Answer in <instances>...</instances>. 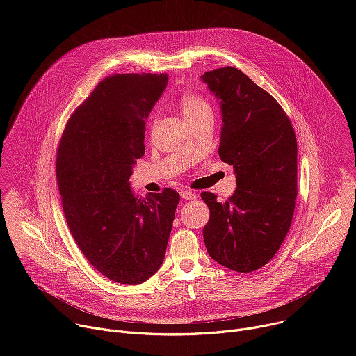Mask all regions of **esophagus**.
<instances>
[{
	"label": "esophagus",
	"mask_w": 356,
	"mask_h": 356,
	"mask_svg": "<svg viewBox=\"0 0 356 356\" xmlns=\"http://www.w3.org/2000/svg\"><path fill=\"white\" fill-rule=\"evenodd\" d=\"M180 195H181L183 200H195L197 198V194L194 191H190V190L180 191Z\"/></svg>",
	"instance_id": "esophagus-1"
}]
</instances>
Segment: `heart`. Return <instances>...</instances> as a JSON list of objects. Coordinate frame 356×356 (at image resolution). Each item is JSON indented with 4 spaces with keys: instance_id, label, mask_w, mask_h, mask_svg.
<instances>
[{
    "instance_id": "obj_1",
    "label": "heart",
    "mask_w": 356,
    "mask_h": 356,
    "mask_svg": "<svg viewBox=\"0 0 356 356\" xmlns=\"http://www.w3.org/2000/svg\"><path fill=\"white\" fill-rule=\"evenodd\" d=\"M180 107H181V111H183V115H184L186 121L211 113V107L206 101V98L201 97L198 92L191 91V90H186L181 94Z\"/></svg>"
}]
</instances>
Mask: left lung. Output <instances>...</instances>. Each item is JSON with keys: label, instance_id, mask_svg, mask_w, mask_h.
I'll return each instance as SVG.
<instances>
[{"label": "left lung", "instance_id": "obj_1", "mask_svg": "<svg viewBox=\"0 0 356 356\" xmlns=\"http://www.w3.org/2000/svg\"><path fill=\"white\" fill-rule=\"evenodd\" d=\"M221 103L218 155L232 165L236 188L227 201L202 191L210 220L202 229L209 255L249 273L282 246L297 197V140L277 101L241 70L227 66L201 76Z\"/></svg>", "mask_w": 356, "mask_h": 356}]
</instances>
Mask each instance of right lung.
I'll return each instance as SVG.
<instances>
[{"instance_id":"add662e5","label":"right lung","mask_w":356,"mask_h":356,"mask_svg":"<svg viewBox=\"0 0 356 356\" xmlns=\"http://www.w3.org/2000/svg\"><path fill=\"white\" fill-rule=\"evenodd\" d=\"M168 74L101 80L66 122L56 179L67 227L86 259L106 277L139 284L161 268L180 194L135 197L132 166L145 154V121Z\"/></svg>"}]
</instances>
